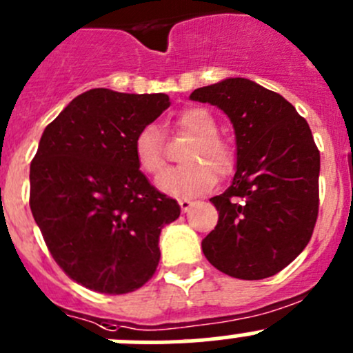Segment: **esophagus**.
Here are the masks:
<instances>
[{
    "instance_id": "obj_1",
    "label": "esophagus",
    "mask_w": 353,
    "mask_h": 353,
    "mask_svg": "<svg viewBox=\"0 0 353 353\" xmlns=\"http://www.w3.org/2000/svg\"><path fill=\"white\" fill-rule=\"evenodd\" d=\"M178 204H180L181 211H183V212H187L188 209L192 208V204H194V202H192V201H188V199H180V201H178Z\"/></svg>"
}]
</instances>
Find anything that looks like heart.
<instances>
[{"mask_svg":"<svg viewBox=\"0 0 353 353\" xmlns=\"http://www.w3.org/2000/svg\"><path fill=\"white\" fill-rule=\"evenodd\" d=\"M176 128L194 139L181 161L187 166L172 170L158 180V187L173 197H194L211 190L216 174L226 176L235 166V151L218 135L214 117L202 108H187L176 117ZM134 154L139 168L156 178L166 168L165 145L156 125H145L134 141Z\"/></svg>","mask_w":353,"mask_h":353,"instance_id":"1","label":"heart"}]
</instances>
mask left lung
<instances>
[{
    "label": "left lung",
    "mask_w": 353,
    "mask_h": 353,
    "mask_svg": "<svg viewBox=\"0 0 353 353\" xmlns=\"http://www.w3.org/2000/svg\"><path fill=\"white\" fill-rule=\"evenodd\" d=\"M190 99L225 111L236 141L235 176L211 199L219 218L202 252L228 276H273L305 249L316 225L321 158L312 132L283 96L249 79L201 87Z\"/></svg>",
    "instance_id": "8db88e82"
}]
</instances>
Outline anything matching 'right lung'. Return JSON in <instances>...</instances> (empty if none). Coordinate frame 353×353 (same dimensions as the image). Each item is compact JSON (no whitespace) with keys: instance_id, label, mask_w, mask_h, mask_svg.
<instances>
[{"instance_id":"add662e5","label":"right lung","mask_w":353,"mask_h":353,"mask_svg":"<svg viewBox=\"0 0 353 353\" xmlns=\"http://www.w3.org/2000/svg\"><path fill=\"white\" fill-rule=\"evenodd\" d=\"M166 94L90 89L44 128L30 163V211L58 266L89 290L141 288L159 263L175 199L139 170L134 141L166 108Z\"/></svg>"}]
</instances>
